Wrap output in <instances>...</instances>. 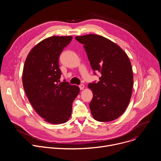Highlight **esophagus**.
I'll use <instances>...</instances> for the list:
<instances>
[{"label": "esophagus", "instance_id": "obj_1", "mask_svg": "<svg viewBox=\"0 0 161 161\" xmlns=\"http://www.w3.org/2000/svg\"><path fill=\"white\" fill-rule=\"evenodd\" d=\"M79 87H80V90H83L84 89V87H85V86H84V85L83 84H81V85H79Z\"/></svg>", "mask_w": 161, "mask_h": 161}]
</instances>
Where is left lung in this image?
I'll return each instance as SVG.
<instances>
[{
	"instance_id": "1",
	"label": "left lung",
	"mask_w": 161,
	"mask_h": 161,
	"mask_svg": "<svg viewBox=\"0 0 161 161\" xmlns=\"http://www.w3.org/2000/svg\"><path fill=\"white\" fill-rule=\"evenodd\" d=\"M75 39L83 44L92 69L101 74L97 83L88 85L93 93L89 104L93 118L99 122L116 120L125 111L132 95L133 73L127 55L102 36L87 34Z\"/></svg>"
}]
</instances>
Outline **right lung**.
<instances>
[{
    "label": "right lung",
    "instance_id": "right-lung-1",
    "mask_svg": "<svg viewBox=\"0 0 161 161\" xmlns=\"http://www.w3.org/2000/svg\"><path fill=\"white\" fill-rule=\"evenodd\" d=\"M72 36H52L36 44L28 54L22 81L27 98L40 117L52 124L71 117L73 102L80 88L65 81L59 83L58 58Z\"/></svg>",
    "mask_w": 161,
    "mask_h": 161
}]
</instances>
